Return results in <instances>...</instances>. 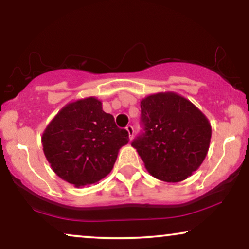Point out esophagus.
Returning <instances> with one entry per match:
<instances>
[{
	"mask_svg": "<svg viewBox=\"0 0 249 249\" xmlns=\"http://www.w3.org/2000/svg\"><path fill=\"white\" fill-rule=\"evenodd\" d=\"M126 131H127V133H128V137H130V139H132L133 138V133H134L133 127L131 126V125H127Z\"/></svg>",
	"mask_w": 249,
	"mask_h": 249,
	"instance_id": "1",
	"label": "esophagus"
}]
</instances>
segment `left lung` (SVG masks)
Wrapping results in <instances>:
<instances>
[{
  "label": "left lung",
  "mask_w": 249,
  "mask_h": 249,
  "mask_svg": "<svg viewBox=\"0 0 249 249\" xmlns=\"http://www.w3.org/2000/svg\"><path fill=\"white\" fill-rule=\"evenodd\" d=\"M145 133L132 146L154 178L166 182L187 179L206 158L212 126L192 102L166 91L141 101Z\"/></svg>",
  "instance_id": "1"
}]
</instances>
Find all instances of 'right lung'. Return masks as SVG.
<instances>
[{"mask_svg": "<svg viewBox=\"0 0 249 249\" xmlns=\"http://www.w3.org/2000/svg\"><path fill=\"white\" fill-rule=\"evenodd\" d=\"M127 142V131L117 127L113 116L92 96L68 103L42 134L43 152L53 171L76 187L107 176Z\"/></svg>", "mask_w": 249, "mask_h": 249, "instance_id": "1", "label": "right lung"}]
</instances>
